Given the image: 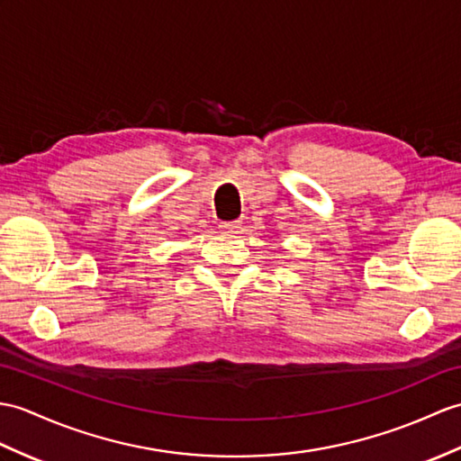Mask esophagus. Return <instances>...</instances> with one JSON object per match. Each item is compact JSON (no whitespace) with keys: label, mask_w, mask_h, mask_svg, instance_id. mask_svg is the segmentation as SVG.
Returning <instances> with one entry per match:
<instances>
[{"label":"esophagus","mask_w":461,"mask_h":461,"mask_svg":"<svg viewBox=\"0 0 461 461\" xmlns=\"http://www.w3.org/2000/svg\"><path fill=\"white\" fill-rule=\"evenodd\" d=\"M220 230L223 233H240L241 231V221H223Z\"/></svg>","instance_id":"obj_1"}]
</instances>
